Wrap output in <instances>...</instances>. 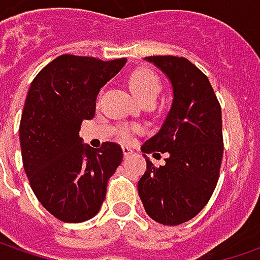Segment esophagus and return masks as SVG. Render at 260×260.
Returning <instances> with one entry per match:
<instances>
[{
  "label": "esophagus",
  "mask_w": 260,
  "mask_h": 260,
  "mask_svg": "<svg viewBox=\"0 0 260 260\" xmlns=\"http://www.w3.org/2000/svg\"><path fill=\"white\" fill-rule=\"evenodd\" d=\"M132 153H133V150L130 147H123V155H124V157H130Z\"/></svg>",
  "instance_id": "1"
}]
</instances>
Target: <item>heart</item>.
<instances>
[{"instance_id":"1","label":"heart","mask_w":260,"mask_h":260,"mask_svg":"<svg viewBox=\"0 0 260 260\" xmlns=\"http://www.w3.org/2000/svg\"><path fill=\"white\" fill-rule=\"evenodd\" d=\"M128 86L132 92L140 103H147V101H156L159 96V92L162 89V84L159 76L156 75L153 71L147 68H137L135 69L130 76H128ZM121 137L127 139L128 137V130L123 128L121 130Z\"/></svg>"}]
</instances>
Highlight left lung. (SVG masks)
Here are the masks:
<instances>
[{"mask_svg":"<svg viewBox=\"0 0 260 260\" xmlns=\"http://www.w3.org/2000/svg\"><path fill=\"white\" fill-rule=\"evenodd\" d=\"M146 60L169 78L174 100L160 130L142 146L145 153H166L165 165L157 168L145 156L147 169L137 189L150 218L178 225L194 218L214 192L224 150L221 107L208 78L188 59Z\"/></svg>","mask_w":260,"mask_h":260,"instance_id":"8db88e82","label":"left lung"}]
</instances>
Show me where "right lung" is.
Wrapping results in <instances>:
<instances>
[{"mask_svg":"<svg viewBox=\"0 0 260 260\" xmlns=\"http://www.w3.org/2000/svg\"><path fill=\"white\" fill-rule=\"evenodd\" d=\"M62 55L33 79L20 121L23 166L40 204L57 220L82 223L101 208L107 182L123 160L121 147L105 142L100 149L82 143L84 120L95 115L100 89L125 65Z\"/></svg>","mask_w":260,"mask_h":260,"instance_id":"1","label":"right lung"}]
</instances>
